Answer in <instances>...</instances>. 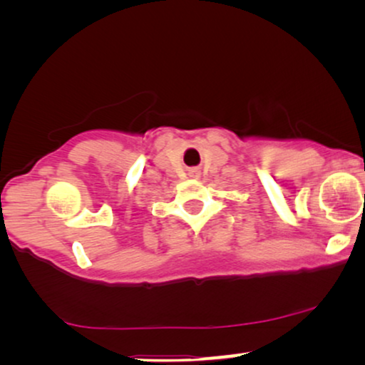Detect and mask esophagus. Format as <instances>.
I'll return each mask as SVG.
<instances>
[{
    "label": "esophagus",
    "mask_w": 365,
    "mask_h": 365,
    "mask_svg": "<svg viewBox=\"0 0 365 365\" xmlns=\"http://www.w3.org/2000/svg\"><path fill=\"white\" fill-rule=\"evenodd\" d=\"M199 176H201V173H199V169H191V171H189V178L197 179Z\"/></svg>",
    "instance_id": "34e87169"
}]
</instances>
